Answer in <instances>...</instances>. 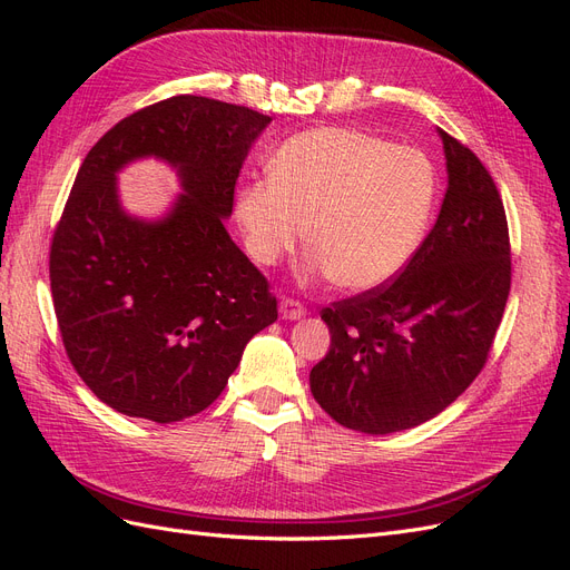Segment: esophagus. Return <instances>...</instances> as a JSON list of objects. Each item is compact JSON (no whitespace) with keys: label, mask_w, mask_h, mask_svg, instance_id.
Returning <instances> with one entry per match:
<instances>
[{"label":"esophagus","mask_w":570,"mask_h":570,"mask_svg":"<svg viewBox=\"0 0 570 570\" xmlns=\"http://www.w3.org/2000/svg\"><path fill=\"white\" fill-rule=\"evenodd\" d=\"M304 316H306V308L297 299H283L281 302V318L283 321H299Z\"/></svg>","instance_id":"1"}]
</instances>
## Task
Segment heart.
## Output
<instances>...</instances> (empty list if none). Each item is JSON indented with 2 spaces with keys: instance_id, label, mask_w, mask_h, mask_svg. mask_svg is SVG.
<instances>
[{
  "instance_id": "b5f03b06",
  "label": "heart",
  "mask_w": 570,
  "mask_h": 570,
  "mask_svg": "<svg viewBox=\"0 0 570 570\" xmlns=\"http://www.w3.org/2000/svg\"><path fill=\"white\" fill-rule=\"evenodd\" d=\"M438 170L419 147L354 128L299 132L275 151L271 178L237 189L235 218L256 264L273 266L306 237L302 278L352 292L385 285L421 247Z\"/></svg>"
}]
</instances>
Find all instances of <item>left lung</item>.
Returning a JSON list of instances; mask_svg holds the SVG:
<instances>
[{"label": "left lung", "instance_id": "left-lung-1", "mask_svg": "<svg viewBox=\"0 0 570 570\" xmlns=\"http://www.w3.org/2000/svg\"><path fill=\"white\" fill-rule=\"evenodd\" d=\"M446 193L433 230L387 285L323 308L331 350L308 385L325 413L368 435L435 419L482 371L511 287L509 226L475 154L438 130Z\"/></svg>", "mask_w": 570, "mask_h": 570}]
</instances>
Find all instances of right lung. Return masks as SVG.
<instances>
[{
	"instance_id": "right-lung-1",
	"label": "right lung",
	"mask_w": 570,
	"mask_h": 570,
	"mask_svg": "<svg viewBox=\"0 0 570 570\" xmlns=\"http://www.w3.org/2000/svg\"><path fill=\"white\" fill-rule=\"evenodd\" d=\"M271 116L180 95L130 114L85 157L49 252L68 358L101 402L176 423L228 385L247 342L278 318L268 283L223 220ZM159 158L184 193L161 219L130 217L115 176Z\"/></svg>"
}]
</instances>
